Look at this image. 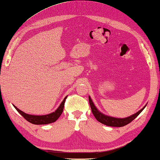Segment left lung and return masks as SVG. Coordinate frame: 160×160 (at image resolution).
<instances>
[{
    "mask_svg": "<svg viewBox=\"0 0 160 160\" xmlns=\"http://www.w3.org/2000/svg\"><path fill=\"white\" fill-rule=\"evenodd\" d=\"M88 101H89L91 111H92L94 117L96 118V119L97 120L98 122H101V123H103L106 125H108V126H111V127H122L128 125V123H130V122H132V120H134L135 118L143 111V109L145 108V106L142 109H141L140 111L137 112L134 115H132V116L130 117L125 118H116L106 116V115H104L103 113H101V112H99L98 111V109L96 108V106H94V104L92 102V100H91L90 96H88Z\"/></svg>",
    "mask_w": 160,
    "mask_h": 160,
    "instance_id": "8db88e82",
    "label": "left lung"
}]
</instances>
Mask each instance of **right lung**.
I'll return each mask as SVG.
<instances>
[{"label":"right lung","mask_w":160,"mask_h":160,"mask_svg":"<svg viewBox=\"0 0 160 160\" xmlns=\"http://www.w3.org/2000/svg\"><path fill=\"white\" fill-rule=\"evenodd\" d=\"M66 98L67 96L64 98V100L62 102V103L60 104V106H59V108H57L55 111L52 112L50 114L44 115V116H33V115H29L25 113L24 112H22V111H20V109H18L16 106H14V105L13 106L21 116L24 118L26 120H28V122L35 125H45L55 122L56 120L59 118V116H61L63 110H64V103L65 101H66Z\"/></svg>","instance_id":"obj_1"}]
</instances>
